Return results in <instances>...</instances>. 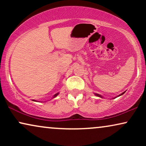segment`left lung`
Returning <instances> with one entry per match:
<instances>
[{"mask_svg":"<svg viewBox=\"0 0 146 146\" xmlns=\"http://www.w3.org/2000/svg\"><path fill=\"white\" fill-rule=\"evenodd\" d=\"M124 93H125V92H123L122 94H120V95H119V96L122 95V94H124ZM96 94V96H99V97H100V98H102V96H100V94Z\"/></svg>","mask_w":146,"mask_h":146,"instance_id":"1","label":"left lung"}]
</instances>
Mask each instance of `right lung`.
Returning a JSON list of instances; mask_svg holds the SVG:
<instances>
[{
  "instance_id": "add662e5",
  "label": "right lung",
  "mask_w": 146,
  "mask_h": 146,
  "mask_svg": "<svg viewBox=\"0 0 146 146\" xmlns=\"http://www.w3.org/2000/svg\"><path fill=\"white\" fill-rule=\"evenodd\" d=\"M58 93H57V94H56L54 95V97L53 98H54V97H56V96L58 95ZM33 101H36V100H33Z\"/></svg>"
}]
</instances>
